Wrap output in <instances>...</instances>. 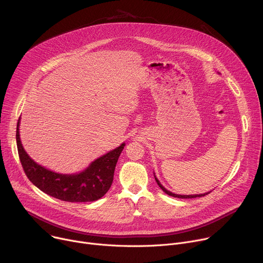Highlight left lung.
I'll return each mask as SVG.
<instances>
[{
    "mask_svg": "<svg viewBox=\"0 0 263 263\" xmlns=\"http://www.w3.org/2000/svg\"><path fill=\"white\" fill-rule=\"evenodd\" d=\"M155 177V180H156V182H157V184L159 185V187L160 189L166 194V195H168V196H172V197H175V198H179V199H193V198H200V197H204V196H206V195H208V194H210V193H206V194H201V195H190V196H182V195H176V194H173V193H171V192H168L166 189H164V187L161 185V183L159 182V180L156 178V176H154Z\"/></svg>",
    "mask_w": 263,
    "mask_h": 263,
    "instance_id": "obj_1",
    "label": "left lung"
}]
</instances>
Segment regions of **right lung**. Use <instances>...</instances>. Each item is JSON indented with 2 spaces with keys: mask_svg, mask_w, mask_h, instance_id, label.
<instances>
[{
  "mask_svg": "<svg viewBox=\"0 0 263 263\" xmlns=\"http://www.w3.org/2000/svg\"><path fill=\"white\" fill-rule=\"evenodd\" d=\"M18 126L20 120L16 127L18 157L26 176L37 189L51 197L71 203L93 202L109 191L125 143L96 159L85 171L79 174L62 175L47 170L29 157L21 142Z\"/></svg>",
  "mask_w": 263,
  "mask_h": 263,
  "instance_id": "add662e5",
  "label": "right lung"
}]
</instances>
